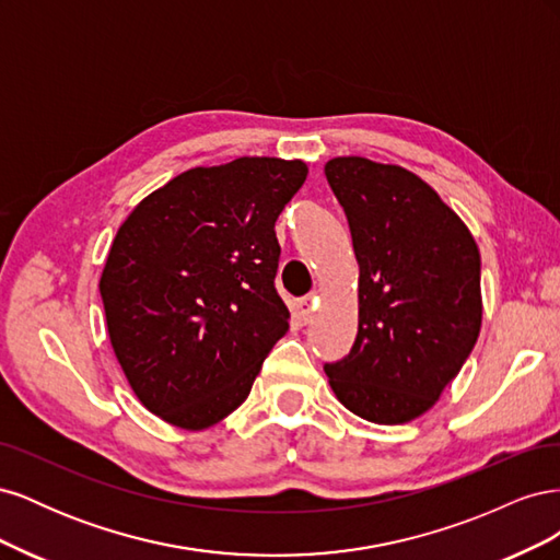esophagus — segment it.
Instances as JSON below:
<instances>
[{
    "label": "esophagus",
    "instance_id": "esophagus-1",
    "mask_svg": "<svg viewBox=\"0 0 560 560\" xmlns=\"http://www.w3.org/2000/svg\"><path fill=\"white\" fill-rule=\"evenodd\" d=\"M315 303H317V296H315V294H308V296L299 299L296 306H294V315H296L301 322H308L311 315H313V311H315Z\"/></svg>",
    "mask_w": 560,
    "mask_h": 560
}]
</instances>
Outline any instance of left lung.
I'll list each match as a JSON object with an SVG mask.
<instances>
[{
    "label": "left lung",
    "mask_w": 560,
    "mask_h": 560,
    "mask_svg": "<svg viewBox=\"0 0 560 560\" xmlns=\"http://www.w3.org/2000/svg\"><path fill=\"white\" fill-rule=\"evenodd\" d=\"M325 175L360 264L358 336L325 371L346 409L399 425L430 409L477 343L479 247L432 186L399 165L343 156Z\"/></svg>",
    "instance_id": "1"
}]
</instances>
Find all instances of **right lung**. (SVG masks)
I'll list each match as a JSON object with an SVG mask.
<instances>
[{
  "label": "right lung",
  "instance_id": "add662e5",
  "mask_svg": "<svg viewBox=\"0 0 560 560\" xmlns=\"http://www.w3.org/2000/svg\"><path fill=\"white\" fill-rule=\"evenodd\" d=\"M306 175L282 159L194 167L118 229L100 278L112 348L171 425L202 430L238 409L290 329L276 222Z\"/></svg>",
  "mask_w": 560,
  "mask_h": 560
}]
</instances>
